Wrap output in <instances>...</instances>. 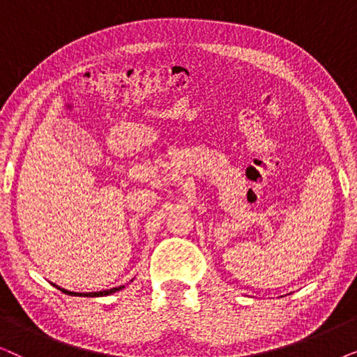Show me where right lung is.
Masks as SVG:
<instances>
[{
	"label": "right lung",
	"mask_w": 357,
	"mask_h": 357,
	"mask_svg": "<svg viewBox=\"0 0 357 357\" xmlns=\"http://www.w3.org/2000/svg\"><path fill=\"white\" fill-rule=\"evenodd\" d=\"M133 281V280H131ZM56 286V284H53ZM58 287V286H56ZM125 286H119V287H112V289H107V291H99V292H71V291H66L63 289V287H58V289L65 292V294H71V296H84V297H102V296H109V294H114V292L123 289Z\"/></svg>",
	"instance_id": "add662e5"
}]
</instances>
